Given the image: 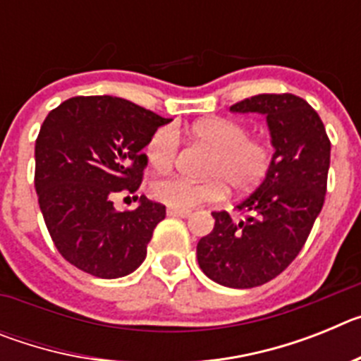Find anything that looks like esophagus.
I'll use <instances>...</instances> for the list:
<instances>
[{
  "mask_svg": "<svg viewBox=\"0 0 361 361\" xmlns=\"http://www.w3.org/2000/svg\"><path fill=\"white\" fill-rule=\"evenodd\" d=\"M190 209H173V208H168V215L170 216H190Z\"/></svg>",
  "mask_w": 361,
  "mask_h": 361,
  "instance_id": "obj_1",
  "label": "esophagus"
}]
</instances>
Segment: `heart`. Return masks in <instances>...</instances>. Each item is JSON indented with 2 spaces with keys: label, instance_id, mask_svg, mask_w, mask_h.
<instances>
[{
  "label": "heart",
  "instance_id": "1",
  "mask_svg": "<svg viewBox=\"0 0 361 361\" xmlns=\"http://www.w3.org/2000/svg\"><path fill=\"white\" fill-rule=\"evenodd\" d=\"M191 139L208 146L212 153L204 162L206 180H188L178 175H164L152 183V195L173 209H191L224 199L228 188L247 193L260 186L271 168V148L250 137L244 124L224 117H209L191 124ZM178 133L171 126L155 130L146 142V159L157 170L175 161Z\"/></svg>",
  "mask_w": 361,
  "mask_h": 361
}]
</instances>
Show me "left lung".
Returning a JSON list of instances; mask_svg holds the SVG:
<instances>
[{
    "label": "left lung",
    "mask_w": 361,
    "mask_h": 361,
    "mask_svg": "<svg viewBox=\"0 0 361 361\" xmlns=\"http://www.w3.org/2000/svg\"><path fill=\"white\" fill-rule=\"evenodd\" d=\"M231 111L266 116L275 153L262 184L235 220L213 212V231L197 244L204 275L226 288H257L279 276L304 247L327 190L331 141L314 108L298 95L260 94Z\"/></svg>",
    "instance_id": "obj_1"
}]
</instances>
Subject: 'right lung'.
I'll return each instance as SVG.
<instances>
[{
  "mask_svg": "<svg viewBox=\"0 0 361 361\" xmlns=\"http://www.w3.org/2000/svg\"><path fill=\"white\" fill-rule=\"evenodd\" d=\"M170 123L126 99H66L50 111L36 139L37 200L57 251L97 279H121L141 266L166 206L145 195L117 212V193H135L152 133Z\"/></svg>",
  "mask_w": 361,
  "mask_h": 361,
  "instance_id": "obj_1",
  "label": "right lung"
}]
</instances>
